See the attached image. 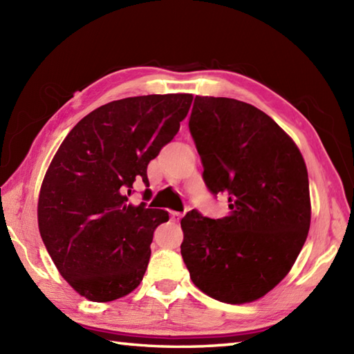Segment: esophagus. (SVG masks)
Listing matches in <instances>:
<instances>
[{
  "label": "esophagus",
  "instance_id": "34e87169",
  "mask_svg": "<svg viewBox=\"0 0 354 354\" xmlns=\"http://www.w3.org/2000/svg\"><path fill=\"white\" fill-rule=\"evenodd\" d=\"M170 216H171V219L175 221V222H179V221H181V217H183V214L178 213V212H171Z\"/></svg>",
  "mask_w": 354,
  "mask_h": 354
}]
</instances>
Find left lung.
<instances>
[{
    "label": "left lung",
    "instance_id": "1",
    "mask_svg": "<svg viewBox=\"0 0 354 354\" xmlns=\"http://www.w3.org/2000/svg\"><path fill=\"white\" fill-rule=\"evenodd\" d=\"M190 133L207 189L228 194L222 219L196 209L181 221L192 281L214 299L251 303L288 275L310 227L306 162L265 112L227 97L196 95Z\"/></svg>",
    "mask_w": 354,
    "mask_h": 354
}]
</instances>
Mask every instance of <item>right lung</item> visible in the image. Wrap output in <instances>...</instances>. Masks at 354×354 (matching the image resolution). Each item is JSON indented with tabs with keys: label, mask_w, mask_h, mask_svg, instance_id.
<instances>
[{
	"label": "right lung",
	"mask_w": 354,
	"mask_h": 354,
	"mask_svg": "<svg viewBox=\"0 0 354 354\" xmlns=\"http://www.w3.org/2000/svg\"><path fill=\"white\" fill-rule=\"evenodd\" d=\"M192 100L152 94L103 104L53 158L37 202L39 232L59 272L89 301H114L145 277L153 231L169 213L127 196L137 179L149 187L147 164L178 133Z\"/></svg>",
	"instance_id": "obj_1"
}]
</instances>
